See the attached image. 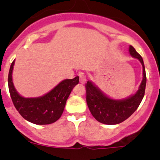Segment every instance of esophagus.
<instances>
[{
  "instance_id": "esophagus-1",
  "label": "esophagus",
  "mask_w": 160,
  "mask_h": 160,
  "mask_svg": "<svg viewBox=\"0 0 160 160\" xmlns=\"http://www.w3.org/2000/svg\"><path fill=\"white\" fill-rule=\"evenodd\" d=\"M86 77H85L84 74H80V82L81 83H86Z\"/></svg>"
}]
</instances>
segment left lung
Instances as JSON below:
<instances>
[{
  "label": "left lung",
  "instance_id": "left-lung-1",
  "mask_svg": "<svg viewBox=\"0 0 160 160\" xmlns=\"http://www.w3.org/2000/svg\"><path fill=\"white\" fill-rule=\"evenodd\" d=\"M131 56L141 62L143 69V79L137 93L125 100L116 101L105 96L90 81L85 84L86 100L92 115L97 121L105 125H116L124 122L130 117L139 106L145 95L146 85V74L142 56L129 46Z\"/></svg>",
  "mask_w": 160,
  "mask_h": 160
}]
</instances>
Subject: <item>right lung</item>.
I'll use <instances>...</instances> for the list:
<instances>
[{"mask_svg":"<svg viewBox=\"0 0 160 160\" xmlns=\"http://www.w3.org/2000/svg\"><path fill=\"white\" fill-rule=\"evenodd\" d=\"M14 60L8 73V88L12 102L19 114L28 122L36 125H49L56 122L62 115L74 87L79 83V77L62 80L46 95L36 98H25L16 91L12 82Z\"/></svg>","mask_w":160,"mask_h":160,"instance_id":"obj_1","label":"right lung"}]
</instances>
